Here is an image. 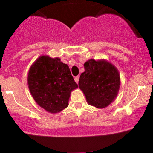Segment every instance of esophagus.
I'll use <instances>...</instances> for the list:
<instances>
[{
	"label": "esophagus",
	"mask_w": 153,
	"mask_h": 153,
	"mask_svg": "<svg viewBox=\"0 0 153 153\" xmlns=\"http://www.w3.org/2000/svg\"><path fill=\"white\" fill-rule=\"evenodd\" d=\"M79 76H76L74 77V81H76V83H79Z\"/></svg>",
	"instance_id": "obj_1"
}]
</instances>
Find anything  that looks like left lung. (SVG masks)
Returning a JSON list of instances; mask_svg holds the SVG:
<instances>
[{
  "instance_id": "1",
  "label": "left lung",
  "mask_w": 153,
  "mask_h": 153,
  "mask_svg": "<svg viewBox=\"0 0 153 153\" xmlns=\"http://www.w3.org/2000/svg\"><path fill=\"white\" fill-rule=\"evenodd\" d=\"M79 87L90 105L98 108L108 106L115 100L120 88L118 70L105 60H88L84 63Z\"/></svg>"
}]
</instances>
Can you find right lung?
<instances>
[{
  "label": "right lung",
  "mask_w": 153,
  "mask_h": 153,
  "mask_svg": "<svg viewBox=\"0 0 153 153\" xmlns=\"http://www.w3.org/2000/svg\"><path fill=\"white\" fill-rule=\"evenodd\" d=\"M28 85L36 103L51 114L68 107L71 91L78 88L68 65L48 56H40L31 65Z\"/></svg>",
  "instance_id": "add662e5"
}]
</instances>
